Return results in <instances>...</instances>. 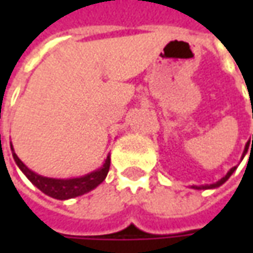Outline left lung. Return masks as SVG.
<instances>
[{"mask_svg":"<svg viewBox=\"0 0 253 253\" xmlns=\"http://www.w3.org/2000/svg\"><path fill=\"white\" fill-rule=\"evenodd\" d=\"M252 142H253V135H252ZM248 148H249V142L245 145V149H244V153H242V158H241V161L245 158V155H247V152H248ZM237 168L238 166H234V168H231V169L228 170V173L224 176V177H221V179L218 180V181H215V183H212V184H203V186H190L191 189L194 190H210V189H217V187H219V186H222L227 180L231 177V174L237 170Z\"/></svg>","mask_w":253,"mask_h":253,"instance_id":"left-lung-1","label":"left lung"}]
</instances>
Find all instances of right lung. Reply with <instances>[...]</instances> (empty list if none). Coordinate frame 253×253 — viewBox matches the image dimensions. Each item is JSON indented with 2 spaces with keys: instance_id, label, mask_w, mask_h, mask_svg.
<instances>
[{
  "instance_id": "add662e5",
  "label": "right lung",
  "mask_w": 253,
  "mask_h": 253,
  "mask_svg": "<svg viewBox=\"0 0 253 253\" xmlns=\"http://www.w3.org/2000/svg\"><path fill=\"white\" fill-rule=\"evenodd\" d=\"M11 151H12V156H14L16 166L28 177V180L34 184L35 187H38L42 193H44L46 196L56 200L74 199V197L83 196L85 193L94 190L105 180L107 174H108V170H110V163H111V156L108 155L102 163L101 168L92 170L84 176L70 177V179H54V177H46L42 174H38L34 170L29 169L24 162L16 156L12 142H11Z\"/></svg>"
}]
</instances>
